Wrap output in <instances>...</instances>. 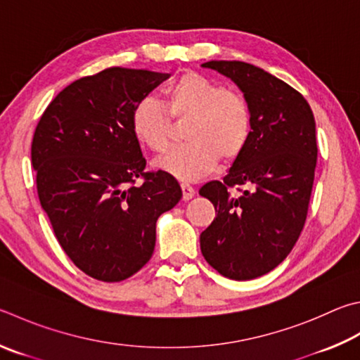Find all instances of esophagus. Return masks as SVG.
Segmentation results:
<instances>
[{
	"instance_id": "obj_1",
	"label": "esophagus",
	"mask_w": 360,
	"mask_h": 360,
	"mask_svg": "<svg viewBox=\"0 0 360 360\" xmlns=\"http://www.w3.org/2000/svg\"><path fill=\"white\" fill-rule=\"evenodd\" d=\"M181 188H182V200L188 201V200L193 198L195 188L191 184H181Z\"/></svg>"
}]
</instances>
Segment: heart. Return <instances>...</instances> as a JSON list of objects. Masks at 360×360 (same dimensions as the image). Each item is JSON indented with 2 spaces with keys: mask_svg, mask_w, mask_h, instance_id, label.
Returning a JSON list of instances; mask_svg holds the SVG:
<instances>
[{
  "mask_svg": "<svg viewBox=\"0 0 360 360\" xmlns=\"http://www.w3.org/2000/svg\"><path fill=\"white\" fill-rule=\"evenodd\" d=\"M163 105L145 97L132 110L130 127L135 139L154 153L169 145V117H191L184 146L174 148L155 167L179 181H195L211 173L219 159L239 158L252 132V113L245 99L197 72L176 78L163 89Z\"/></svg>",
  "mask_w": 360,
  "mask_h": 360,
  "instance_id": "1",
  "label": "heart"
}]
</instances>
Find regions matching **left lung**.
Masks as SVG:
<instances>
[{
  "label": "left lung",
  "instance_id": "obj_1",
  "mask_svg": "<svg viewBox=\"0 0 360 360\" xmlns=\"http://www.w3.org/2000/svg\"><path fill=\"white\" fill-rule=\"evenodd\" d=\"M243 91L252 113L247 146L224 181L200 188L215 219L200 234L205 259L231 280L264 276L288 257L302 231L315 179L316 127L309 102L269 72L243 61H209ZM244 186L239 198L227 188Z\"/></svg>",
  "mask_w": 360,
  "mask_h": 360
}]
</instances>
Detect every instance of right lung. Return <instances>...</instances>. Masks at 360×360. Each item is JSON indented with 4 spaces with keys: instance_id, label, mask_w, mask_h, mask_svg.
I'll return each mask as SVG.
<instances>
[{
    "instance_id": "obj_1",
    "label": "right lung",
    "mask_w": 360,
    "mask_h": 360,
    "mask_svg": "<svg viewBox=\"0 0 360 360\" xmlns=\"http://www.w3.org/2000/svg\"><path fill=\"white\" fill-rule=\"evenodd\" d=\"M168 77L124 68L83 77L50 102L32 136L41 206L63 250L96 280L139 272L153 257L155 221L182 198L173 176L145 173L130 127L134 107Z\"/></svg>"
}]
</instances>
